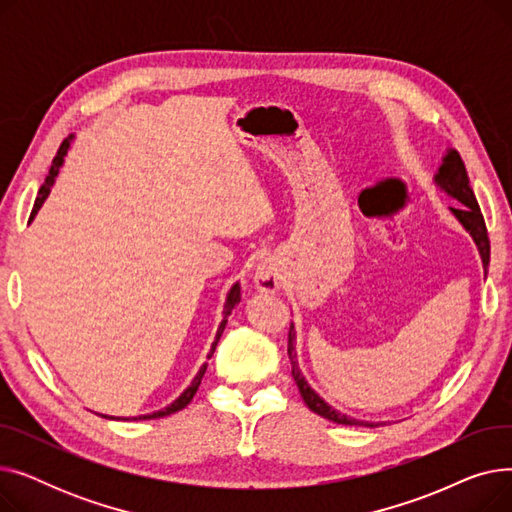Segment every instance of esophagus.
<instances>
[{"label":"esophagus","mask_w":512,"mask_h":512,"mask_svg":"<svg viewBox=\"0 0 512 512\" xmlns=\"http://www.w3.org/2000/svg\"><path fill=\"white\" fill-rule=\"evenodd\" d=\"M284 282L282 267L274 259H265L255 270V286L261 292H278Z\"/></svg>","instance_id":"obj_1"}]
</instances>
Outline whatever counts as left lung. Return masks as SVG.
Instances as JSON below:
<instances>
[{
  "mask_svg": "<svg viewBox=\"0 0 512 512\" xmlns=\"http://www.w3.org/2000/svg\"><path fill=\"white\" fill-rule=\"evenodd\" d=\"M434 180L444 193H448L450 197H454L456 201L461 203L456 207H450V211L454 213V218L463 224V228L475 240V245H477L479 255H481V261H483V270H486V267L490 265V238H488L486 222H483V215L479 211V205H477V199L473 195V188L469 184V176H467V170H465V164H463L459 151H454V149L446 151V155L442 159V166L438 168V174L434 176ZM294 340H297V332H294V326L290 324V330H288V359H290V365H292V378L299 386V392L305 400V405L313 413L321 415L324 419H330L334 423H340V425H361V427H380L382 425V423H375V421L353 419V417L342 415L336 409H332L328 402L307 384L305 375L301 373L299 361H297V344H294Z\"/></svg>",
  "mask_w": 512,
  "mask_h": 512,
  "instance_id": "obj_1",
  "label": "left lung"
}]
</instances>
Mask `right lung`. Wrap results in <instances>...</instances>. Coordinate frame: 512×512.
I'll return each mask as SVG.
<instances>
[{"label":"right lung","instance_id":"1","mask_svg":"<svg viewBox=\"0 0 512 512\" xmlns=\"http://www.w3.org/2000/svg\"><path fill=\"white\" fill-rule=\"evenodd\" d=\"M68 149H70V141L66 139L64 143H62V147H60V151H58V155L53 157V164H51V168H49V174H47V178H45V182H43V186L39 188V195H37V199H35V205H33V211H31V218H29V222H33L35 220V215H37V211L41 209V205L45 203V199H47V195H49V191H51V186H53V182H56V176L60 174V168H62V164H64V157H66V153H68ZM240 303V284L236 282L232 288H230V292H228V297H226V303H224V319H222V324H220V328H218V332H215V340H213V344H211V351L207 353V359H211V355H213V351H215V346H218V342H220V336H222V332H224V328H226V324H228V315L232 313V309L236 307ZM205 369H207V363H203L201 365V369H199V373L195 375V380L191 382V386H188L174 402L172 405H168L166 409H161V411H155V413H151V415H141V417H130V419H157V417H166V415H172V413H176V411H180V409H184L188 402L193 400V396L197 394V390H199V384H201V380H203V375H205ZM105 417V415H103ZM110 419H114V417H110ZM120 419V417H118ZM122 419H128V417H122Z\"/></svg>","mask_w":512,"mask_h":512}]
</instances>
